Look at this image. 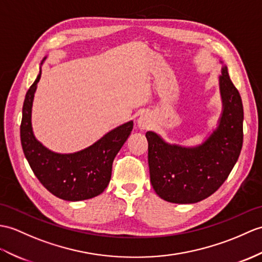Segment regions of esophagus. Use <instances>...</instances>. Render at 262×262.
<instances>
[{
    "label": "esophagus",
    "instance_id": "esophagus-1",
    "mask_svg": "<svg viewBox=\"0 0 262 262\" xmlns=\"http://www.w3.org/2000/svg\"><path fill=\"white\" fill-rule=\"evenodd\" d=\"M137 125L141 129H147L150 125V118L147 115H142V116L137 119Z\"/></svg>",
    "mask_w": 262,
    "mask_h": 262
}]
</instances>
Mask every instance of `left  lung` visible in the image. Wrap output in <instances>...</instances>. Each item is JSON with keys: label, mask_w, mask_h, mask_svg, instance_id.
Returning <instances> with one entry per match:
<instances>
[{"label": "left lung", "mask_w": 262, "mask_h": 262, "mask_svg": "<svg viewBox=\"0 0 262 262\" xmlns=\"http://www.w3.org/2000/svg\"><path fill=\"white\" fill-rule=\"evenodd\" d=\"M223 113L217 129L194 148L169 145L153 132L148 141L150 183L156 194L172 203H196L212 195L228 179L243 143V107L227 67L220 76Z\"/></svg>", "instance_id": "1"}]
</instances>
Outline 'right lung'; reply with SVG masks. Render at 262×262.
I'll list each match as a JSON object with an SVG mask.
<instances>
[{
  "label": "right lung",
  "instance_id": "obj_1",
  "mask_svg": "<svg viewBox=\"0 0 262 262\" xmlns=\"http://www.w3.org/2000/svg\"><path fill=\"white\" fill-rule=\"evenodd\" d=\"M41 70L23 102L20 126L23 153L34 175L47 190L66 201H82L99 195L112 178L113 162L133 129L128 121L113 129L88 148L74 154H57L36 141L31 126V109Z\"/></svg>",
  "mask_w": 262,
  "mask_h": 262
}]
</instances>
